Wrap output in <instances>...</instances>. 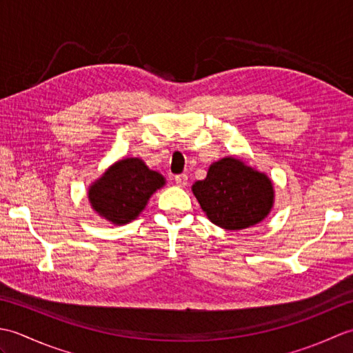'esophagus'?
<instances>
[{
    "label": "esophagus",
    "instance_id": "esophagus-1",
    "mask_svg": "<svg viewBox=\"0 0 353 353\" xmlns=\"http://www.w3.org/2000/svg\"><path fill=\"white\" fill-rule=\"evenodd\" d=\"M174 182L177 186H186L188 185V176H186L185 172H182V174H177L174 177Z\"/></svg>",
    "mask_w": 353,
    "mask_h": 353
}]
</instances>
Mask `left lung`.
Returning a JSON list of instances; mask_svg holds the SVG:
<instances>
[{
	"label": "left lung",
	"instance_id": "left-lung-1",
	"mask_svg": "<svg viewBox=\"0 0 353 353\" xmlns=\"http://www.w3.org/2000/svg\"><path fill=\"white\" fill-rule=\"evenodd\" d=\"M208 219L228 230L254 226L273 206L272 181L239 159L224 157L209 167L205 181L192 185Z\"/></svg>",
	"mask_w": 353,
	"mask_h": 353
}]
</instances>
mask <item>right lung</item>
I'll return each instance as SVG.
<instances>
[{"instance_id": "1", "label": "right lung", "mask_w": 353, "mask_h": 353, "mask_svg": "<svg viewBox=\"0 0 353 353\" xmlns=\"http://www.w3.org/2000/svg\"><path fill=\"white\" fill-rule=\"evenodd\" d=\"M165 185L159 172L137 157L117 162L89 190L91 205L104 219L124 224L137 219L150 196Z\"/></svg>"}]
</instances>
